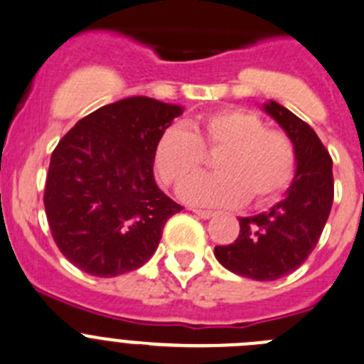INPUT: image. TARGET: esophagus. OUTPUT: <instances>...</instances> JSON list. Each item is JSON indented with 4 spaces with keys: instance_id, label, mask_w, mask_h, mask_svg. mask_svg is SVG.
Returning <instances> with one entry per match:
<instances>
[{
    "instance_id": "esophagus-1",
    "label": "esophagus",
    "mask_w": 364,
    "mask_h": 364,
    "mask_svg": "<svg viewBox=\"0 0 364 364\" xmlns=\"http://www.w3.org/2000/svg\"><path fill=\"white\" fill-rule=\"evenodd\" d=\"M193 213L197 215V217H200V218H210V217H213V211H210V210H192Z\"/></svg>"
}]
</instances>
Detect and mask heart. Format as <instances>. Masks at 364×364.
Listing matches in <instances>:
<instances>
[{"instance_id": "heart-1", "label": "heart", "mask_w": 364, "mask_h": 364, "mask_svg": "<svg viewBox=\"0 0 364 364\" xmlns=\"http://www.w3.org/2000/svg\"><path fill=\"white\" fill-rule=\"evenodd\" d=\"M218 150L221 153L218 152ZM218 152L217 175L189 183L203 168L205 153ZM154 168L161 181L204 206L267 204L290 186L297 154L288 135L264 128L263 119L243 108H220L165 129L154 146Z\"/></svg>"}]
</instances>
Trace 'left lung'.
Here are the masks:
<instances>
[{
    "label": "left lung",
    "instance_id": "8db88e82",
    "mask_svg": "<svg viewBox=\"0 0 364 364\" xmlns=\"http://www.w3.org/2000/svg\"><path fill=\"white\" fill-rule=\"evenodd\" d=\"M297 154V171L287 196L268 211L242 217L240 235L215 247L228 270L256 281H276L297 270L318 243L334 197L333 158L311 126L276 101L264 105Z\"/></svg>",
    "mask_w": 364,
    "mask_h": 364
}]
</instances>
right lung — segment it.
Listing matches in <instances>:
<instances>
[{"label": "right lung", "mask_w": 364, "mask_h": 364, "mask_svg": "<svg viewBox=\"0 0 364 364\" xmlns=\"http://www.w3.org/2000/svg\"><path fill=\"white\" fill-rule=\"evenodd\" d=\"M183 108L136 96L80 119L49 161L44 208L60 252L80 270L114 277L142 267L183 210L158 188L154 146Z\"/></svg>", "instance_id": "right-lung-1"}]
</instances>
